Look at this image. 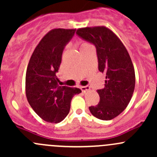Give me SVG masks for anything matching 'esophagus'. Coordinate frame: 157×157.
<instances>
[{
    "instance_id": "esophagus-1",
    "label": "esophagus",
    "mask_w": 157,
    "mask_h": 157,
    "mask_svg": "<svg viewBox=\"0 0 157 157\" xmlns=\"http://www.w3.org/2000/svg\"><path fill=\"white\" fill-rule=\"evenodd\" d=\"M80 89H81V90L83 92H86V91H87V90H90V87L88 86H81Z\"/></svg>"
}]
</instances>
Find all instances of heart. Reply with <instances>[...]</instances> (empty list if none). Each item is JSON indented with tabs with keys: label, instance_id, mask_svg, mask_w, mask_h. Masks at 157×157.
<instances>
[{
	"label": "heart",
	"instance_id": "b5f03b06",
	"mask_svg": "<svg viewBox=\"0 0 157 157\" xmlns=\"http://www.w3.org/2000/svg\"><path fill=\"white\" fill-rule=\"evenodd\" d=\"M80 49H82V48H86V47L90 46V45H90L89 42H86V41H82V42H80Z\"/></svg>",
	"mask_w": 157,
	"mask_h": 157
}]
</instances>
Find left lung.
Listing matches in <instances>:
<instances>
[{"instance_id": "1", "label": "left lung", "mask_w": 157, "mask_h": 157, "mask_svg": "<svg viewBox=\"0 0 157 157\" xmlns=\"http://www.w3.org/2000/svg\"><path fill=\"white\" fill-rule=\"evenodd\" d=\"M80 37L96 46L99 71L105 74V86L98 90L99 100L89 107L93 116L111 120L128 106L135 86V72L131 57L119 38L105 26L80 28Z\"/></svg>"}]
</instances>
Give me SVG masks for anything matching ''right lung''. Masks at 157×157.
Returning a JSON list of instances; mask_svg holds the SVG:
<instances>
[{
	"label": "right lung",
	"instance_id": "add662e5",
	"mask_svg": "<svg viewBox=\"0 0 157 157\" xmlns=\"http://www.w3.org/2000/svg\"><path fill=\"white\" fill-rule=\"evenodd\" d=\"M74 29H53L33 52L26 74V95L29 105L44 121L59 123L68 115L71 102L81 93L76 87L60 86L57 77L63 50Z\"/></svg>",
	"mask_w": 157,
	"mask_h": 157
}]
</instances>
